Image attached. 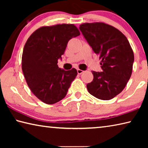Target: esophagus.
Returning <instances> with one entry per match:
<instances>
[{
	"label": "esophagus",
	"mask_w": 148,
	"mask_h": 148,
	"mask_svg": "<svg viewBox=\"0 0 148 148\" xmlns=\"http://www.w3.org/2000/svg\"><path fill=\"white\" fill-rule=\"evenodd\" d=\"M77 74H81L83 73L84 71H82V70H81V69H77Z\"/></svg>",
	"instance_id": "obj_1"
}]
</instances>
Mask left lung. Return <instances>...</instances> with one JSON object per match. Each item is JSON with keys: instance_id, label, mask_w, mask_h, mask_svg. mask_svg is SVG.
<instances>
[{"instance_id": "8db88e82", "label": "left lung", "mask_w": 148, "mask_h": 148, "mask_svg": "<svg viewBox=\"0 0 148 148\" xmlns=\"http://www.w3.org/2000/svg\"><path fill=\"white\" fill-rule=\"evenodd\" d=\"M79 29L101 59L102 72L92 71L93 79L87 84L89 92L107 101L114 98L131 77L134 53L126 36L114 27L102 22L85 23Z\"/></svg>"}]
</instances>
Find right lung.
I'll list each match as a JSON object with an SVG mask.
<instances>
[{"label":"right lung","mask_w":148,"mask_h":148,"mask_svg":"<svg viewBox=\"0 0 148 148\" xmlns=\"http://www.w3.org/2000/svg\"><path fill=\"white\" fill-rule=\"evenodd\" d=\"M80 32L74 24H57L36 30L27 40L22 54L21 66L30 89L47 104L64 99L77 71L59 68L58 59L67 44Z\"/></svg>","instance_id":"right-lung-1"}]
</instances>
